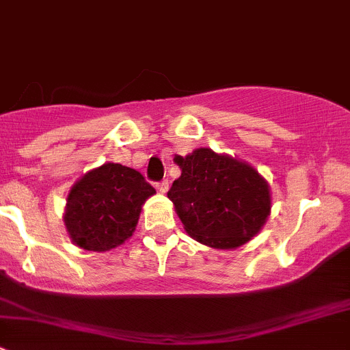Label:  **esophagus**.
I'll use <instances>...</instances> for the list:
<instances>
[{
    "instance_id": "obj_1",
    "label": "esophagus",
    "mask_w": 350,
    "mask_h": 350,
    "mask_svg": "<svg viewBox=\"0 0 350 350\" xmlns=\"http://www.w3.org/2000/svg\"><path fill=\"white\" fill-rule=\"evenodd\" d=\"M155 188H157L159 193H162V195H164V193H167V189H169V181L167 179H164V181L155 183Z\"/></svg>"
}]
</instances>
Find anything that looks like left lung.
Returning <instances> with one entry per match:
<instances>
[{
    "mask_svg": "<svg viewBox=\"0 0 350 350\" xmlns=\"http://www.w3.org/2000/svg\"><path fill=\"white\" fill-rule=\"evenodd\" d=\"M174 161L183 172L167 198L195 241L235 249L262 228L271 210L269 186L252 165L210 149Z\"/></svg>",
    "mask_w": 350,
    "mask_h": 350,
    "instance_id": "1",
    "label": "left lung"
}]
</instances>
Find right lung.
I'll list each match as a JSON object with an SVG mask.
<instances>
[{"instance_id": "add662e5", "label": "right lung", "mask_w": 350, "mask_h": 350, "mask_svg": "<svg viewBox=\"0 0 350 350\" xmlns=\"http://www.w3.org/2000/svg\"><path fill=\"white\" fill-rule=\"evenodd\" d=\"M154 193L135 169L113 162L100 165L86 172L67 196V232L81 249H115L132 237L144 201Z\"/></svg>"}]
</instances>
